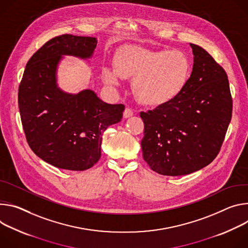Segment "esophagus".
Instances as JSON below:
<instances>
[{
  "label": "esophagus",
  "instance_id": "obj_1",
  "mask_svg": "<svg viewBox=\"0 0 248 248\" xmlns=\"http://www.w3.org/2000/svg\"><path fill=\"white\" fill-rule=\"evenodd\" d=\"M123 115H124V118H129V117L133 116V115H134L133 110H132V109H130V108H126V109L124 110V113H123Z\"/></svg>",
  "mask_w": 248,
  "mask_h": 248
}]
</instances>
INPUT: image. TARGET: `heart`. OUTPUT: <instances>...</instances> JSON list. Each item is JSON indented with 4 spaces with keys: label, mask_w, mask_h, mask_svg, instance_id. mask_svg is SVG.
<instances>
[{
    "label": "heart",
    "mask_w": 248,
    "mask_h": 248,
    "mask_svg": "<svg viewBox=\"0 0 248 248\" xmlns=\"http://www.w3.org/2000/svg\"><path fill=\"white\" fill-rule=\"evenodd\" d=\"M191 71L183 51L125 46L114 55V69L103 68L102 78L109 85H118L119 78H134L132 90L137 99L156 106L173 100L184 91Z\"/></svg>",
    "instance_id": "b5f03b06"
}]
</instances>
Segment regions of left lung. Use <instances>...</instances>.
<instances>
[{
	"label": "left lung",
	"mask_w": 248,
	"mask_h": 248,
	"mask_svg": "<svg viewBox=\"0 0 248 248\" xmlns=\"http://www.w3.org/2000/svg\"><path fill=\"white\" fill-rule=\"evenodd\" d=\"M190 46L194 64L184 91L166 104L140 112L143 157L161 175H185L210 164L221 151L232 119L226 71L205 49Z\"/></svg>",
	"instance_id": "8db88e82"
}]
</instances>
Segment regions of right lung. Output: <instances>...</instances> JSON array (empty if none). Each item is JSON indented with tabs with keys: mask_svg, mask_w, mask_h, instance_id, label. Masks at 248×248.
Returning <instances> with one entry per match:
<instances>
[{
	"mask_svg": "<svg viewBox=\"0 0 248 248\" xmlns=\"http://www.w3.org/2000/svg\"><path fill=\"white\" fill-rule=\"evenodd\" d=\"M96 38L63 34L47 41L27 62L18 87V108L32 152L62 170H86L101 155L102 135L121 121L125 106L108 104L90 90L63 93L56 85L62 55L90 58Z\"/></svg>",
	"mask_w": 248,
	"mask_h": 248,
	"instance_id": "right-lung-1",
	"label": "right lung"
}]
</instances>
